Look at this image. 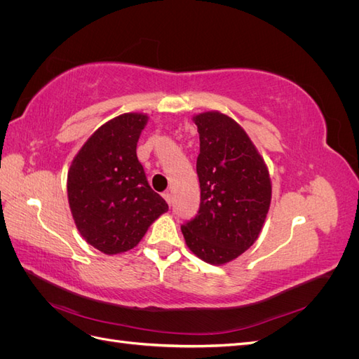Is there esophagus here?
<instances>
[{"label":"esophagus","instance_id":"esophagus-1","mask_svg":"<svg viewBox=\"0 0 359 359\" xmlns=\"http://www.w3.org/2000/svg\"><path fill=\"white\" fill-rule=\"evenodd\" d=\"M163 198H165V201H166L168 203H170V202H172V194H170L169 191H165V193H163Z\"/></svg>","mask_w":359,"mask_h":359}]
</instances>
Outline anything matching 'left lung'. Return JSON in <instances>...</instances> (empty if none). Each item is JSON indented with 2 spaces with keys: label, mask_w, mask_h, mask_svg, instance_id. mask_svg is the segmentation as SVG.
I'll use <instances>...</instances> for the list:
<instances>
[{
  "label": "left lung",
  "mask_w": 359,
  "mask_h": 359,
  "mask_svg": "<svg viewBox=\"0 0 359 359\" xmlns=\"http://www.w3.org/2000/svg\"><path fill=\"white\" fill-rule=\"evenodd\" d=\"M193 121L201 142V206L181 231L194 255L222 265L257 240L269 210L271 180L265 161L232 118L205 112Z\"/></svg>",
  "instance_id": "1"
}]
</instances>
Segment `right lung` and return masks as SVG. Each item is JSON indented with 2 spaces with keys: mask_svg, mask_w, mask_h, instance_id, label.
<instances>
[{
  "mask_svg": "<svg viewBox=\"0 0 359 359\" xmlns=\"http://www.w3.org/2000/svg\"><path fill=\"white\" fill-rule=\"evenodd\" d=\"M147 115L124 114L103 124L74 157L67 193L85 241L106 255L133 248L168 203L149 187L136 145Z\"/></svg>",
  "mask_w": 359,
  "mask_h": 359,
  "instance_id": "1",
  "label": "right lung"
}]
</instances>
